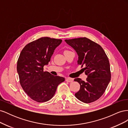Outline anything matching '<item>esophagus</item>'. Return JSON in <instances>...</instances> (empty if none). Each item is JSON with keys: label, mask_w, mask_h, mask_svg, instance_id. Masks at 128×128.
Segmentation results:
<instances>
[{"label": "esophagus", "mask_w": 128, "mask_h": 128, "mask_svg": "<svg viewBox=\"0 0 128 128\" xmlns=\"http://www.w3.org/2000/svg\"><path fill=\"white\" fill-rule=\"evenodd\" d=\"M73 78H69V77H67V78H66V80L67 81V82H72L73 81Z\"/></svg>", "instance_id": "esophagus-1"}]
</instances>
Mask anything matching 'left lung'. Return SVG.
Masks as SVG:
<instances>
[{
    "label": "left lung",
    "instance_id": "obj_1",
    "mask_svg": "<svg viewBox=\"0 0 128 128\" xmlns=\"http://www.w3.org/2000/svg\"><path fill=\"white\" fill-rule=\"evenodd\" d=\"M65 42L74 49L78 56L77 62L88 76L86 80L76 78L80 89L75 94L84 103H91L99 99L111 78L110 64L102 47L86 37L66 40Z\"/></svg>",
    "mask_w": 128,
    "mask_h": 128
}]
</instances>
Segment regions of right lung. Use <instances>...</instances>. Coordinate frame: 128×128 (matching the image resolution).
Instances as JSON below:
<instances>
[{
  "label": "right lung",
  "instance_id": "obj_1",
  "mask_svg": "<svg viewBox=\"0 0 128 128\" xmlns=\"http://www.w3.org/2000/svg\"><path fill=\"white\" fill-rule=\"evenodd\" d=\"M61 40L43 37L26 44L17 62L20 83L29 97L38 102L51 99L58 85L64 81L62 77L44 71V66L51 60L54 50Z\"/></svg>",
  "mask_w": 128,
  "mask_h": 128
}]
</instances>
